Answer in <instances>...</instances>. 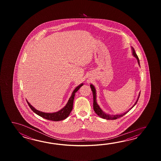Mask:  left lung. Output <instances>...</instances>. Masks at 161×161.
<instances>
[{"label": "left lung", "instance_id": "obj_1", "mask_svg": "<svg viewBox=\"0 0 161 161\" xmlns=\"http://www.w3.org/2000/svg\"><path fill=\"white\" fill-rule=\"evenodd\" d=\"M132 55H134V57H135V58H137L138 64H139V65H140L139 59L138 58V56H137V55H136V52H135V49H134V48H133V47H132ZM90 87H91L92 90V95H93V109H94V112H96V114H97L98 116L101 117V118H103V119H106V120H116V119H118V118H120L121 117L123 116L124 115H125L127 112H128L129 110H130L136 104V103H137V101H138V99L139 98V97H140V92L139 93V97H138V98H137V99L136 103H135V104L133 105V106H132L130 109L129 110H128L127 112H126L125 113H123V114H120L110 115V114H106V113H105L104 112H103V110L100 108L99 105H98L97 104V100H96V89H95L94 86L92 85H90Z\"/></svg>", "mask_w": 161, "mask_h": 161}]
</instances>
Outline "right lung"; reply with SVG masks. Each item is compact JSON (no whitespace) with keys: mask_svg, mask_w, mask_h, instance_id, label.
<instances>
[{"mask_svg":"<svg viewBox=\"0 0 161 161\" xmlns=\"http://www.w3.org/2000/svg\"><path fill=\"white\" fill-rule=\"evenodd\" d=\"M83 85V84L82 83L80 85L77 86L75 90L73 91L71 96L70 97L69 99V101H68V103H67L66 105L63 109L60 110L59 111L57 112H55V113H44V112H40L38 110L36 109L33 106L31 105L27 101H27L28 105L31 108V109L32 110L34 113H36L38 116L43 117L44 119H45L47 120L55 121L64 120L67 117H68L69 114L72 111L74 99V97L75 95V92Z\"/></svg>","mask_w":161,"mask_h":161,"instance_id":"1","label":"right lung"}]
</instances>
